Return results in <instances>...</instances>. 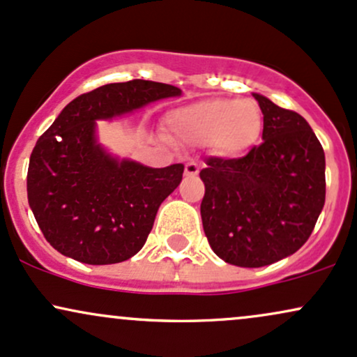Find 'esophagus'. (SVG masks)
Returning a JSON list of instances; mask_svg holds the SVG:
<instances>
[{"mask_svg": "<svg viewBox=\"0 0 357 357\" xmlns=\"http://www.w3.org/2000/svg\"><path fill=\"white\" fill-rule=\"evenodd\" d=\"M199 173V166L196 161H190L186 162V166H184V174L188 176V178H195V176H198Z\"/></svg>", "mask_w": 357, "mask_h": 357, "instance_id": "obj_1", "label": "esophagus"}]
</instances>
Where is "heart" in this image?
Masks as SVG:
<instances>
[{
    "mask_svg": "<svg viewBox=\"0 0 357 357\" xmlns=\"http://www.w3.org/2000/svg\"><path fill=\"white\" fill-rule=\"evenodd\" d=\"M169 136L188 144H210L225 158L247 153L261 136L264 112L253 99H206L171 110Z\"/></svg>",
    "mask_w": 357,
    "mask_h": 357,
    "instance_id": "obj_1",
    "label": "heart"
}]
</instances>
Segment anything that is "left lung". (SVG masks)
<instances>
[{"instance_id": "8db88e82", "label": "left lung", "mask_w": 357, "mask_h": 357, "mask_svg": "<svg viewBox=\"0 0 357 357\" xmlns=\"http://www.w3.org/2000/svg\"><path fill=\"white\" fill-rule=\"evenodd\" d=\"M264 112L260 146L208 158L202 220L213 252L238 267H265L309 240L326 202V155L301 114L253 93Z\"/></svg>"}]
</instances>
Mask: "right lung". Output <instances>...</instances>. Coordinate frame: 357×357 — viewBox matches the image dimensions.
Here are the masks:
<instances>
[{"mask_svg":"<svg viewBox=\"0 0 357 357\" xmlns=\"http://www.w3.org/2000/svg\"><path fill=\"white\" fill-rule=\"evenodd\" d=\"M181 96L151 80L107 84L82 93L40 136L30 155L28 203L48 243L89 265L129 260L144 247L161 203L183 179V165L119 161L96 139V121Z\"/></svg>","mask_w":357,"mask_h":357,"instance_id":"obj_1","label":"right lung"}]
</instances>
